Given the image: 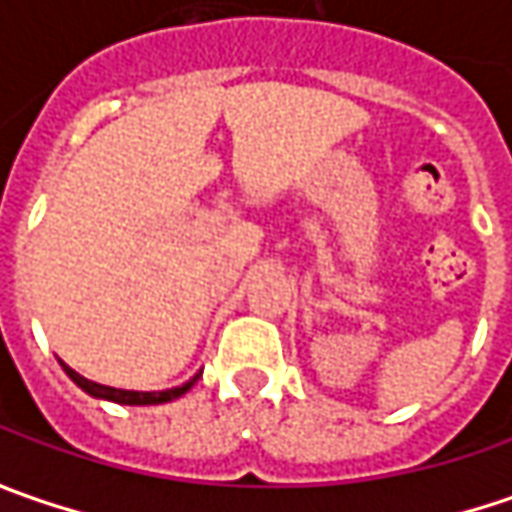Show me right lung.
I'll list each match as a JSON object with an SVG mask.
<instances>
[{
    "instance_id": "right-lung-1",
    "label": "right lung",
    "mask_w": 512,
    "mask_h": 512,
    "mask_svg": "<svg viewBox=\"0 0 512 512\" xmlns=\"http://www.w3.org/2000/svg\"><path fill=\"white\" fill-rule=\"evenodd\" d=\"M65 367V373H68L73 382L79 384L85 393L90 396H96V399H108V402H116V404H162V402H173V399H179V396H185L187 390L196 384V379L202 376V373H196L193 379L182 387H173V390H162V393H136V390H116V387H105V384H96V382H88L85 376H79L76 370H70L68 364H62Z\"/></svg>"
}]
</instances>
